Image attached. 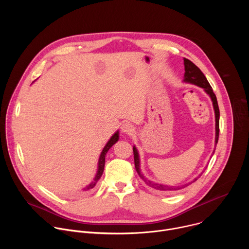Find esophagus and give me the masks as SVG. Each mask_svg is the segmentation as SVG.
<instances>
[{
	"label": "esophagus",
	"instance_id": "obj_1",
	"mask_svg": "<svg viewBox=\"0 0 249 249\" xmlns=\"http://www.w3.org/2000/svg\"><path fill=\"white\" fill-rule=\"evenodd\" d=\"M134 130H135L134 126L129 122H125L121 126V131L125 134H132L134 132Z\"/></svg>",
	"mask_w": 249,
	"mask_h": 249
}]
</instances>
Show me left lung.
I'll return each mask as SVG.
<instances>
[{"mask_svg": "<svg viewBox=\"0 0 249 249\" xmlns=\"http://www.w3.org/2000/svg\"><path fill=\"white\" fill-rule=\"evenodd\" d=\"M184 61V70H185V73H184V79L183 82L184 83H188V84H192L195 85L199 88H202L205 92L211 97V100L213 102V107H214V111H215V118H216V137H215V145L217 146L218 143V140H219V132H220V128H219V121H220V110H219V106H218V101H217V97L216 94L213 91L209 82L207 81L206 77L204 76V74L201 72V70L194 64L192 63L190 60L183 58ZM133 152H134V161H135V167L136 170L139 174V176L141 177L142 179H143L146 184H148L150 187L160 190V191H164V192H174L177 190H180L183 189L185 187H187L189 184L195 182L199 177L202 175L199 174L198 177H195V178L191 181H189L188 183H184L181 185H166V184H161V183H156L154 181H151L149 179H147L146 177L143 175V173L141 172V163H140V156L138 153L137 148L134 146L133 147ZM215 152V151H214Z\"/></svg>", "mask_w": 249, "mask_h": 249, "instance_id": "obj_1", "label": "left lung"}]
</instances>
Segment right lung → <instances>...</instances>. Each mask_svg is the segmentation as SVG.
Masks as SVG:
<instances>
[{"label":"right lung","mask_w":249,"mask_h":249,"mask_svg":"<svg viewBox=\"0 0 249 249\" xmlns=\"http://www.w3.org/2000/svg\"><path fill=\"white\" fill-rule=\"evenodd\" d=\"M118 140H119V131H116V132L112 135V137L109 139V141L107 142V143H106L105 147L103 148V150H102V152H101V154H100V156H99L98 164H97V170H96L94 178L92 179V181H91L89 184H88L86 187H84V188L82 189V191H89V190L92 189V188L95 186V184L97 183V181L100 179V177H101V175H102V173H103V170H104L105 156H106V154H107V152L109 151V149L116 143V142H117Z\"/></svg>","instance_id":"1"}]
</instances>
